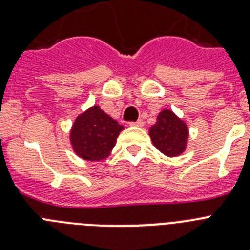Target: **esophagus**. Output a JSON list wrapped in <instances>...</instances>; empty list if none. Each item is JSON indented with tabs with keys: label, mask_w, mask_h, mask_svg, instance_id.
Instances as JSON below:
<instances>
[{
	"label": "esophagus",
	"mask_w": 250,
	"mask_h": 250,
	"mask_svg": "<svg viewBox=\"0 0 250 250\" xmlns=\"http://www.w3.org/2000/svg\"><path fill=\"white\" fill-rule=\"evenodd\" d=\"M130 126H136V127H141L143 125H144V121L143 120H138V121H131V123H129Z\"/></svg>",
	"instance_id": "1"
}]
</instances>
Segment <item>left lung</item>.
Returning <instances> with one entry per match:
<instances>
[{
    "label": "left lung",
    "mask_w": 250,
    "mask_h": 250,
    "mask_svg": "<svg viewBox=\"0 0 250 250\" xmlns=\"http://www.w3.org/2000/svg\"><path fill=\"white\" fill-rule=\"evenodd\" d=\"M149 135L159 151L173 158L180 155L185 150L189 131L187 124L173 111L163 110L158 115L155 125L150 127Z\"/></svg>",
    "instance_id": "1"
}]
</instances>
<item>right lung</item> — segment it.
I'll list each match as a JSON object with an SVG mask.
<instances>
[{
    "label": "right lung",
    "instance_id": "right-lung-1",
    "mask_svg": "<svg viewBox=\"0 0 250 250\" xmlns=\"http://www.w3.org/2000/svg\"><path fill=\"white\" fill-rule=\"evenodd\" d=\"M124 126L99 106L79 115L72 125L70 140L76 155L85 160L98 161L109 156Z\"/></svg>",
    "mask_w": 250,
    "mask_h": 250
}]
</instances>
